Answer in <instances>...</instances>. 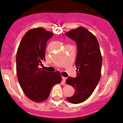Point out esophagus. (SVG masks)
<instances>
[{
  "instance_id": "34e87169",
  "label": "esophagus",
  "mask_w": 123,
  "mask_h": 123,
  "mask_svg": "<svg viewBox=\"0 0 123 123\" xmlns=\"http://www.w3.org/2000/svg\"><path fill=\"white\" fill-rule=\"evenodd\" d=\"M66 80H67V78H66V77H62V81H63V83L66 82Z\"/></svg>"
}]
</instances>
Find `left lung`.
Listing matches in <instances>:
<instances>
[{"label":"left lung","instance_id":"1","mask_svg":"<svg viewBox=\"0 0 123 123\" xmlns=\"http://www.w3.org/2000/svg\"><path fill=\"white\" fill-rule=\"evenodd\" d=\"M66 35L77 45V78L68 77L66 80V83L75 91L72 97H67V100L77 104L87 100L96 89L101 77L102 57L96 36L86 28L80 26Z\"/></svg>","mask_w":123,"mask_h":123}]
</instances>
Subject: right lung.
<instances>
[{"label":"right lung","mask_w":123,"mask_h":123,"mask_svg":"<svg viewBox=\"0 0 123 123\" xmlns=\"http://www.w3.org/2000/svg\"><path fill=\"white\" fill-rule=\"evenodd\" d=\"M53 33L42 27L30 29L21 40L16 53V73L24 93L35 102L45 101L52 87L61 82L60 72H50L43 68L47 41Z\"/></svg>","instance_id":"add662e5"}]
</instances>
